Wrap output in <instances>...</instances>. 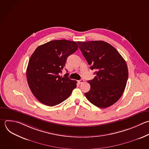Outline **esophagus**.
I'll use <instances>...</instances> for the list:
<instances>
[{
	"mask_svg": "<svg viewBox=\"0 0 149 149\" xmlns=\"http://www.w3.org/2000/svg\"><path fill=\"white\" fill-rule=\"evenodd\" d=\"M84 81V80L83 79H81V80H79V81H78V83H79V84H81V83H83Z\"/></svg>",
	"mask_w": 149,
	"mask_h": 149,
	"instance_id": "obj_1",
	"label": "esophagus"
}]
</instances>
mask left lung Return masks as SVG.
Masks as SVG:
<instances>
[{
	"instance_id": "8db88e82",
	"label": "left lung",
	"mask_w": 149,
	"mask_h": 149,
	"mask_svg": "<svg viewBox=\"0 0 149 149\" xmlns=\"http://www.w3.org/2000/svg\"><path fill=\"white\" fill-rule=\"evenodd\" d=\"M79 48L96 76L88 80L90 90L84 93L94 105L104 108L122 96L128 78L127 64L118 51L103 41H78Z\"/></svg>"
}]
</instances>
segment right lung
Returning a JSON list of instances; mask_svg holds the SVG:
<instances>
[{
	"instance_id": "right-lung-1",
	"label": "right lung",
	"mask_w": 149,
	"mask_h": 149,
	"mask_svg": "<svg viewBox=\"0 0 149 149\" xmlns=\"http://www.w3.org/2000/svg\"><path fill=\"white\" fill-rule=\"evenodd\" d=\"M74 41L54 40L38 47L30 57L27 68L29 87L37 99L50 107L66 100L76 87L77 81L70 79L68 73L59 74L67 58L78 49Z\"/></svg>"
}]
</instances>
